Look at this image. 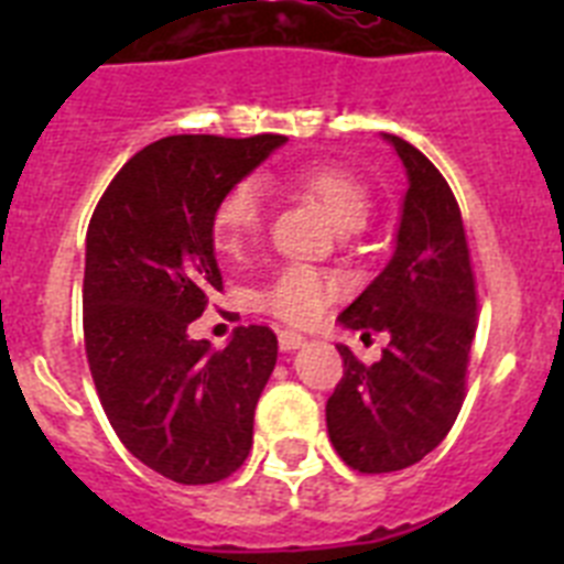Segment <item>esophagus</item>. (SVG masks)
Here are the masks:
<instances>
[{"label": "esophagus", "instance_id": "34e87169", "mask_svg": "<svg viewBox=\"0 0 564 564\" xmlns=\"http://www.w3.org/2000/svg\"><path fill=\"white\" fill-rule=\"evenodd\" d=\"M279 347L285 352L299 350V347H305V336L296 330H279Z\"/></svg>", "mask_w": 564, "mask_h": 564}]
</instances>
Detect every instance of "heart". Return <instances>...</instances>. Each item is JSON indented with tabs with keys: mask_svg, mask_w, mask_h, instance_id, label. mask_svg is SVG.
Wrapping results in <instances>:
<instances>
[{
	"mask_svg": "<svg viewBox=\"0 0 564 564\" xmlns=\"http://www.w3.org/2000/svg\"><path fill=\"white\" fill-rule=\"evenodd\" d=\"M291 183L325 208L338 231H356L370 217V192L347 169L313 163V166L296 169L291 174ZM259 226H262V188L257 181H239L223 194L214 208V246L223 257H237L257 237ZM336 293L338 279L333 273L293 265L257 293V305L293 325H311L336 299Z\"/></svg>",
	"mask_w": 564,
	"mask_h": 564,
	"instance_id": "1",
	"label": "heart"
}]
</instances>
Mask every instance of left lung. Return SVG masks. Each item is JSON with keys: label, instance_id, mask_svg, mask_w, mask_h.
I'll return each mask as SVG.
<instances>
[{"label": "left lung", "instance_id": "1", "mask_svg": "<svg viewBox=\"0 0 564 564\" xmlns=\"http://www.w3.org/2000/svg\"><path fill=\"white\" fill-rule=\"evenodd\" d=\"M383 138L410 181L395 251L338 322L387 330L390 344L372 367L336 344L344 378L327 401L333 449L364 475L412 466L449 435L477 330L475 273L455 194L426 154L398 134Z\"/></svg>", "mask_w": 564, "mask_h": 564}]
</instances>
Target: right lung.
I'll list each match as a JSON object with an SVG mask.
<instances>
[{
  "label": "right lung",
  "mask_w": 564,
  "mask_h": 564,
  "mask_svg": "<svg viewBox=\"0 0 564 564\" xmlns=\"http://www.w3.org/2000/svg\"><path fill=\"white\" fill-rule=\"evenodd\" d=\"M285 141L169 134L129 158L89 220L84 344L98 398L123 446L183 486L220 482L246 463L276 367L268 327H237L212 350L188 325L223 291L214 208Z\"/></svg>",
  "instance_id": "right-lung-1"
}]
</instances>
